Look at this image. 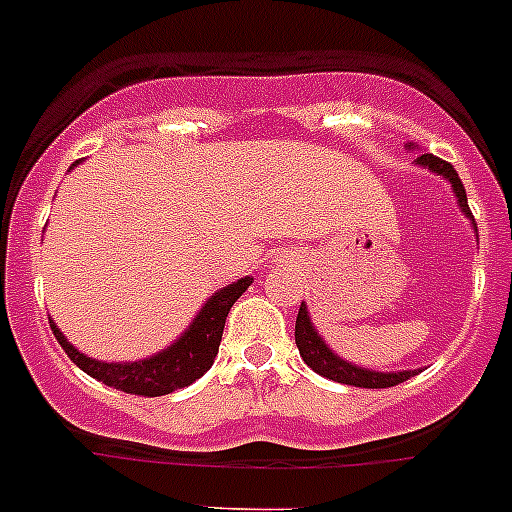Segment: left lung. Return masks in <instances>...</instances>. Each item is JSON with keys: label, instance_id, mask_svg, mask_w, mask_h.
Returning a JSON list of instances; mask_svg holds the SVG:
<instances>
[{"label": "left lung", "instance_id": "obj_1", "mask_svg": "<svg viewBox=\"0 0 512 512\" xmlns=\"http://www.w3.org/2000/svg\"><path fill=\"white\" fill-rule=\"evenodd\" d=\"M420 166H428L436 174L446 176L451 182L456 192V200H459V207L464 210V215L472 217V210L467 205V192H464V184H461L459 174L454 171V166L449 161H443V158L433 156V153H423L418 158ZM474 220V217H472ZM477 225V223H474ZM295 343L300 348V356L307 366H310L312 372H318L320 377H328L333 382L341 384H351V387H364V390H384V387H395L400 382H408L415 372H397V374H382V372H366V369H359L354 364H346L343 359H338L323 341L315 333L310 323V315H307L305 302L300 305V312H297L295 320Z\"/></svg>", "mask_w": 512, "mask_h": 512}]
</instances>
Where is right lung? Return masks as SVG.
<instances>
[{"instance_id": "1", "label": "right lung", "mask_w": 512, "mask_h": 512, "mask_svg": "<svg viewBox=\"0 0 512 512\" xmlns=\"http://www.w3.org/2000/svg\"><path fill=\"white\" fill-rule=\"evenodd\" d=\"M248 287H251V277L238 279L230 287L220 289L217 295L210 297V302L202 307L200 315L194 318L187 333L174 346L151 356V359L133 361V364H104V361L89 359V356L79 354L53 323L51 330L63 351L69 354V359L79 366L81 372H87L89 377L99 379L107 387L140 397L169 395V392L182 390L187 384L197 382L210 369L217 356V348H220L230 307Z\"/></svg>"}]
</instances>
